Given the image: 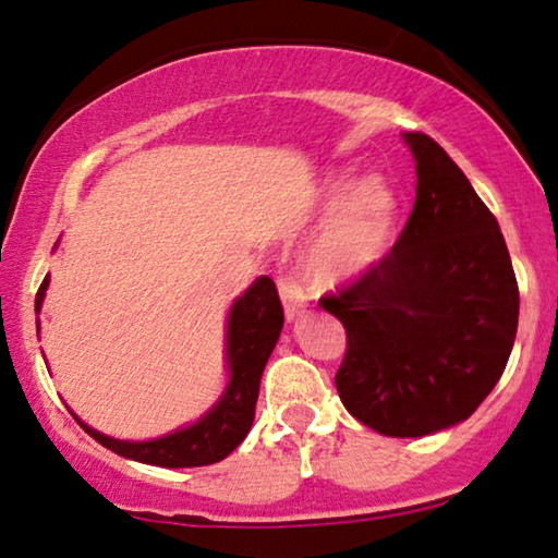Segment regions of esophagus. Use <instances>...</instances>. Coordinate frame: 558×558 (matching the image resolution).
I'll list each match as a JSON object with an SVG mask.
<instances>
[{"label": "esophagus", "instance_id": "obj_1", "mask_svg": "<svg viewBox=\"0 0 558 558\" xmlns=\"http://www.w3.org/2000/svg\"><path fill=\"white\" fill-rule=\"evenodd\" d=\"M279 294L284 302V315L287 319H296L307 307V292L300 284V279L294 274H281L279 277Z\"/></svg>", "mask_w": 558, "mask_h": 558}]
</instances>
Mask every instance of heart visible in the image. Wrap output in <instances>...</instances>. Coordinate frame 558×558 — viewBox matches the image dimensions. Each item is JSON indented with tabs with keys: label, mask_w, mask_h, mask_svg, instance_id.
Returning a JSON list of instances; mask_svg holds the SVG:
<instances>
[{
	"label": "heart",
	"mask_w": 558,
	"mask_h": 558,
	"mask_svg": "<svg viewBox=\"0 0 558 558\" xmlns=\"http://www.w3.org/2000/svg\"><path fill=\"white\" fill-rule=\"evenodd\" d=\"M330 203L340 205L312 251V266L319 279L335 284L361 277L386 256L399 201L380 178H368L355 187L348 178H338L330 185Z\"/></svg>",
	"instance_id": "b5f03b06"
}]
</instances>
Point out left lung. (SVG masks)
Masks as SVG:
<instances>
[{
	"mask_svg": "<svg viewBox=\"0 0 558 558\" xmlns=\"http://www.w3.org/2000/svg\"><path fill=\"white\" fill-rule=\"evenodd\" d=\"M416 201L393 248L319 300L345 327L335 386L386 437L460 424L498 384L518 330V281L498 220L432 136L403 134Z\"/></svg>",
	"mask_w": 558,
	"mask_h": 558,
	"instance_id": "8db88e82",
	"label": "left lung"
}]
</instances>
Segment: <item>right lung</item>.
I'll return each mask as SVG.
<instances>
[{
  "label": "right lung",
  "mask_w": 558,
  "mask_h": 558,
  "mask_svg": "<svg viewBox=\"0 0 558 558\" xmlns=\"http://www.w3.org/2000/svg\"><path fill=\"white\" fill-rule=\"evenodd\" d=\"M48 284L50 277H45L35 294V312L43 307ZM281 325H284V310H281L277 284L269 277H258L233 302L231 315H228L226 357L231 384L216 407L193 426L149 441H124L90 429L73 414L75 422L98 445L126 457V460L157 464V468H203V464L226 460L246 439L251 424H254L258 384H262L264 365L279 340Z\"/></svg>",
  "instance_id": "right-lung-1"
}]
</instances>
